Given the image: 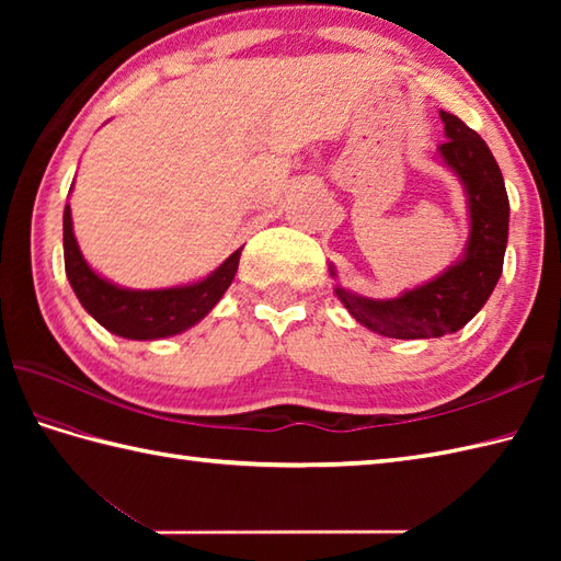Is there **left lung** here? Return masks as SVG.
<instances>
[{"label":"left lung","mask_w":561,"mask_h":561,"mask_svg":"<svg viewBox=\"0 0 561 561\" xmlns=\"http://www.w3.org/2000/svg\"><path fill=\"white\" fill-rule=\"evenodd\" d=\"M446 141L438 157L460 178L468 195L470 236L462 257L436 279L398 299H368L335 287L352 318L383 337L428 340L458 332L480 313L502 277L508 241V195L504 175L484 139L460 117L440 111ZM335 277V270L330 267Z\"/></svg>","instance_id":"left-lung-1"}]
</instances>
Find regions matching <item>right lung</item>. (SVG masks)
<instances>
[{
  "label": "right lung",
  "mask_w": 561,
  "mask_h": 561,
  "mask_svg": "<svg viewBox=\"0 0 561 561\" xmlns=\"http://www.w3.org/2000/svg\"><path fill=\"white\" fill-rule=\"evenodd\" d=\"M241 250L238 248L209 277L195 284L171 289H125L89 267L71 229V209L65 207V272L71 289L89 316L113 335L127 340L171 337L199 323L231 287Z\"/></svg>",
  "instance_id": "add662e5"
}]
</instances>
